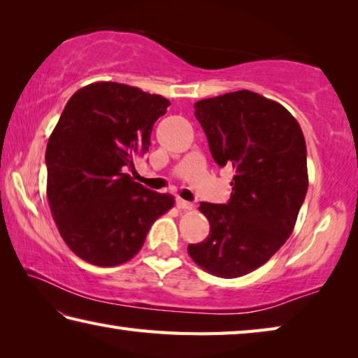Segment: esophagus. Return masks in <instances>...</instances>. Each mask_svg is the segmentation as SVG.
I'll use <instances>...</instances> for the list:
<instances>
[{"label":"esophagus","instance_id":"esophagus-1","mask_svg":"<svg viewBox=\"0 0 358 358\" xmlns=\"http://www.w3.org/2000/svg\"><path fill=\"white\" fill-rule=\"evenodd\" d=\"M176 206H178V209H184V210L193 209V204L190 201H185V199H182V198L176 199Z\"/></svg>","mask_w":358,"mask_h":358}]
</instances>
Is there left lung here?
I'll return each mask as SVG.
<instances>
[{
    "instance_id": "left-lung-1",
    "label": "left lung",
    "mask_w": 358,
    "mask_h": 358,
    "mask_svg": "<svg viewBox=\"0 0 358 358\" xmlns=\"http://www.w3.org/2000/svg\"><path fill=\"white\" fill-rule=\"evenodd\" d=\"M195 117L234 178L227 204H199L210 233L189 255L215 277L237 278L266 264L296 227L308 190L305 138L283 105L247 90L199 100Z\"/></svg>"
}]
</instances>
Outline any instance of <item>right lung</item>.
<instances>
[{"instance_id":"right-lung-1","label":"right lung","mask_w":358,"mask_h":358,"mask_svg":"<svg viewBox=\"0 0 358 358\" xmlns=\"http://www.w3.org/2000/svg\"><path fill=\"white\" fill-rule=\"evenodd\" d=\"M169 100L140 87L97 81L69 99L48 138L47 198L67 247L90 264L115 267L140 252L149 228L174 206L135 182L136 157Z\"/></svg>"}]
</instances>
